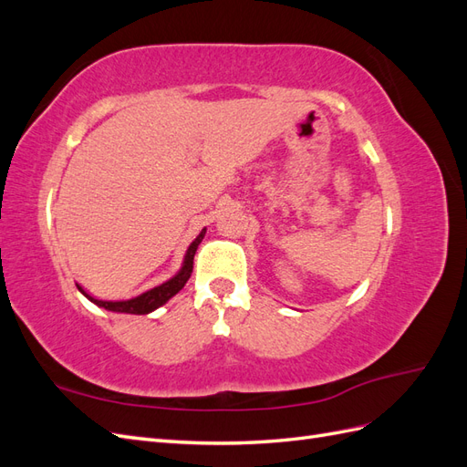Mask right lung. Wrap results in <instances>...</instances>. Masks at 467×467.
I'll return each instance as SVG.
<instances>
[{
    "label": "right lung",
    "instance_id": "right-lung-1",
    "mask_svg": "<svg viewBox=\"0 0 467 467\" xmlns=\"http://www.w3.org/2000/svg\"><path fill=\"white\" fill-rule=\"evenodd\" d=\"M204 234H206V228H202V232H201L199 235H196L194 242L189 245V249H187V253H185V259H182V265H181L179 273H177L175 276L165 280L163 285H160V286H153V288L146 290L144 294L136 296V298H130V300H99V298H93V296L88 294L79 285H78V290H79L83 296H86V298H88L89 302H93V304L99 306V307L109 309V312L134 314V316L151 314L153 309H158V307H161L163 304H167L182 286L187 285V280L191 278V273H192L194 253H196V249H199L201 242L204 239Z\"/></svg>",
    "mask_w": 467,
    "mask_h": 467
}]
</instances>
